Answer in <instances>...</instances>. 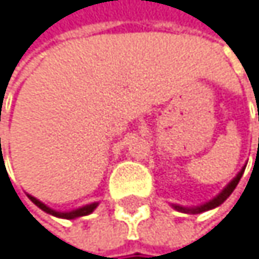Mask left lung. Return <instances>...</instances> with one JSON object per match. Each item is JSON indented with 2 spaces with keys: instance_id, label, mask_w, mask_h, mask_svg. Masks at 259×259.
Instances as JSON below:
<instances>
[{
  "instance_id": "obj_1",
  "label": "left lung",
  "mask_w": 259,
  "mask_h": 259,
  "mask_svg": "<svg viewBox=\"0 0 259 259\" xmlns=\"http://www.w3.org/2000/svg\"><path fill=\"white\" fill-rule=\"evenodd\" d=\"M244 169H246V165L238 172V175L215 196V198H212L210 201H207V202H204V204H199V206H193V207H184V206H180V204H172V207L175 209V210H178V212H183V213H189V215H196V213H202V212H207V210H212V209H215V207H218V206H221L223 202L232 195V192L235 190V187L238 186V183H239V180H241V177H243V174H244Z\"/></svg>"
}]
</instances>
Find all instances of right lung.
I'll list each match as a JSON object with an SVG mask.
<instances>
[{
  "label": "right lung",
  "mask_w": 259,
  "mask_h": 259,
  "mask_svg": "<svg viewBox=\"0 0 259 259\" xmlns=\"http://www.w3.org/2000/svg\"><path fill=\"white\" fill-rule=\"evenodd\" d=\"M27 196H29V199L33 202V204H36V206H38L41 210H44L46 213L53 215V217H57V218H64V220H75V218H79V217L90 215L92 212H94V210L98 207V202H92V204H85V206L78 207V209H75V210H69V212H58V210H53V209H50L49 206H46L44 202H41V201H39V199H36L35 196H32V195H29V193H27Z\"/></svg>",
  "instance_id": "1"
}]
</instances>
